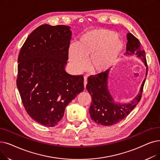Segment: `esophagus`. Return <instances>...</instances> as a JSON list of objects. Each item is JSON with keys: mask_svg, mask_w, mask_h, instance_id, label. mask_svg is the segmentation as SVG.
I'll return each mask as SVG.
<instances>
[{"mask_svg": "<svg viewBox=\"0 0 160 160\" xmlns=\"http://www.w3.org/2000/svg\"><path fill=\"white\" fill-rule=\"evenodd\" d=\"M87 84H88V78H87V76H84V88H86Z\"/></svg>", "mask_w": 160, "mask_h": 160, "instance_id": "obj_1", "label": "esophagus"}]
</instances>
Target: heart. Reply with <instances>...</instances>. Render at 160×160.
Wrapping results in <instances>:
<instances>
[{
	"mask_svg": "<svg viewBox=\"0 0 160 160\" xmlns=\"http://www.w3.org/2000/svg\"><path fill=\"white\" fill-rule=\"evenodd\" d=\"M122 50V41L114 32L93 29L82 34L77 44L70 47L68 55L76 73L85 70L88 59L90 69L101 73L116 63Z\"/></svg>",
	"mask_w": 160,
	"mask_h": 160,
	"instance_id": "b5f03b06",
	"label": "heart"
}]
</instances>
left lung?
Segmentation results:
<instances>
[{
    "label": "left lung",
    "mask_w": 160,
    "mask_h": 160,
    "mask_svg": "<svg viewBox=\"0 0 160 160\" xmlns=\"http://www.w3.org/2000/svg\"><path fill=\"white\" fill-rule=\"evenodd\" d=\"M128 42L126 55H136L147 67L146 76H147L148 68L145 52L138 40L131 33L127 34ZM109 71L90 76L88 80L86 89L92 97V102L89 112L91 119L97 124L110 126L120 122L127 117L138 102L142 96L143 87L146 78L143 80L139 92L130 102L120 104L114 101L108 88V78Z\"/></svg>",
    "instance_id": "left-lung-1"
}]
</instances>
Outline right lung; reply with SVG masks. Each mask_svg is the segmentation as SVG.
<instances>
[{
    "instance_id": "add662e5",
    "label": "right lung",
    "mask_w": 160,
    "mask_h": 160,
    "mask_svg": "<svg viewBox=\"0 0 160 160\" xmlns=\"http://www.w3.org/2000/svg\"><path fill=\"white\" fill-rule=\"evenodd\" d=\"M66 25H42L27 37L18 59L17 87L32 120L54 127L68 103L84 90V77L65 65L72 32Z\"/></svg>"
}]
</instances>
